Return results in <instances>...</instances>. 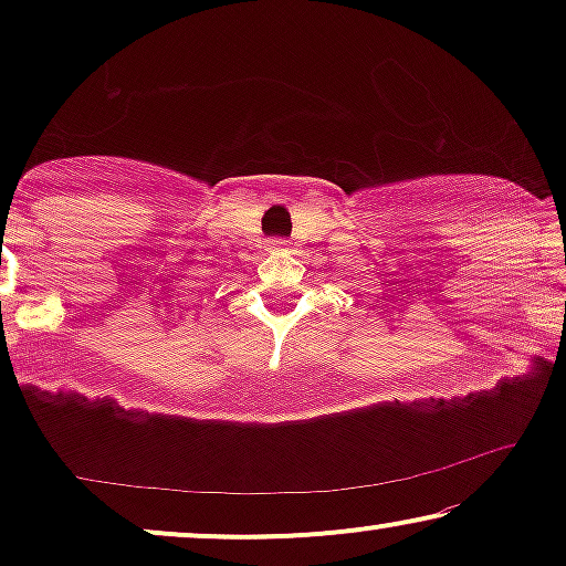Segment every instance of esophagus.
Instances as JSON below:
<instances>
[{"label":"esophagus","mask_w":566,"mask_h":566,"mask_svg":"<svg viewBox=\"0 0 566 566\" xmlns=\"http://www.w3.org/2000/svg\"><path fill=\"white\" fill-rule=\"evenodd\" d=\"M270 250H273V252H285V250H289V244H285L283 239H275V242H270Z\"/></svg>","instance_id":"obj_1"}]
</instances>
